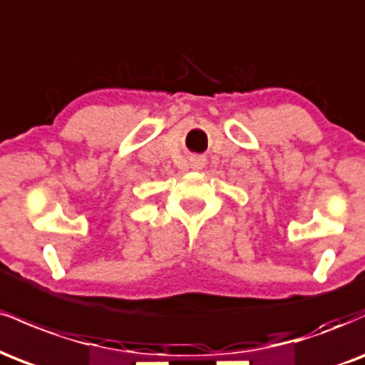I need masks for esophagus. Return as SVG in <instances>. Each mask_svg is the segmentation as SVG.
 <instances>
[{
	"label": "esophagus",
	"mask_w": 365,
	"mask_h": 365,
	"mask_svg": "<svg viewBox=\"0 0 365 365\" xmlns=\"http://www.w3.org/2000/svg\"><path fill=\"white\" fill-rule=\"evenodd\" d=\"M204 165H206V159H204V158H195L194 163H192V166H194V170L204 168Z\"/></svg>",
	"instance_id": "1"
}]
</instances>
